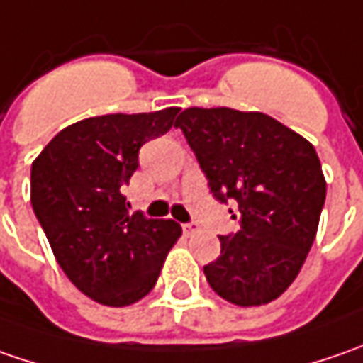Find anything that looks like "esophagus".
I'll return each mask as SVG.
<instances>
[{
  "instance_id": "1",
  "label": "esophagus",
  "mask_w": 363,
  "mask_h": 363,
  "mask_svg": "<svg viewBox=\"0 0 363 363\" xmlns=\"http://www.w3.org/2000/svg\"><path fill=\"white\" fill-rule=\"evenodd\" d=\"M182 230H184V234H186V236H191V234H196V232H198V224L188 222V224H184V226H182Z\"/></svg>"
}]
</instances>
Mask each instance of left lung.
I'll list each match as a JSON object with an SVG mask.
<instances>
[{"label": "left lung", "instance_id": "1", "mask_svg": "<svg viewBox=\"0 0 363 363\" xmlns=\"http://www.w3.org/2000/svg\"><path fill=\"white\" fill-rule=\"evenodd\" d=\"M175 127L196 153L212 196L238 208L240 230L220 236V257L203 267L210 286L238 307L281 297L311 250L325 203L328 184L315 147L264 113L228 106L186 108Z\"/></svg>", "mask_w": 363, "mask_h": 363}]
</instances>
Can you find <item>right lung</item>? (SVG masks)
<instances>
[{
	"mask_svg": "<svg viewBox=\"0 0 363 363\" xmlns=\"http://www.w3.org/2000/svg\"><path fill=\"white\" fill-rule=\"evenodd\" d=\"M177 113L169 106L78 121L32 163V208L52 252L72 285L101 305L143 299L182 236L174 220L129 214L121 194L141 145L169 131Z\"/></svg>",
	"mask_w": 363,
	"mask_h": 363,
	"instance_id": "right-lung-1",
	"label": "right lung"
}]
</instances>
